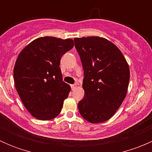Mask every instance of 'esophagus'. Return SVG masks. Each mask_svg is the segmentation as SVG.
<instances>
[{"label": "esophagus", "mask_w": 152, "mask_h": 152, "mask_svg": "<svg viewBox=\"0 0 152 152\" xmlns=\"http://www.w3.org/2000/svg\"><path fill=\"white\" fill-rule=\"evenodd\" d=\"M76 87H77V85H76V84H74V85H71V88L73 90H74Z\"/></svg>", "instance_id": "esophagus-1"}]
</instances>
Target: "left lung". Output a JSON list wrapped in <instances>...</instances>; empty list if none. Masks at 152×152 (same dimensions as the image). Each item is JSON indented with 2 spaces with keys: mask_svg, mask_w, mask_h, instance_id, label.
<instances>
[{
  "mask_svg": "<svg viewBox=\"0 0 152 152\" xmlns=\"http://www.w3.org/2000/svg\"><path fill=\"white\" fill-rule=\"evenodd\" d=\"M74 42L84 69L79 113L90 123H102L114 115L126 96L129 65L118 48L105 38H74Z\"/></svg>",
  "mask_w": 152,
  "mask_h": 152,
  "instance_id": "8db88e82",
  "label": "left lung"
}]
</instances>
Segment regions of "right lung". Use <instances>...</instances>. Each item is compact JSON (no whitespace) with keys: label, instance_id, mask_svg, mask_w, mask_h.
Instances as JSON below:
<instances>
[{"label":"right lung","instance_id":"obj_1","mask_svg":"<svg viewBox=\"0 0 152 152\" xmlns=\"http://www.w3.org/2000/svg\"><path fill=\"white\" fill-rule=\"evenodd\" d=\"M74 46L71 39L43 37L24 48L14 67L15 88L35 118L48 121L60 113L70 85L62 81L61 57Z\"/></svg>","mask_w":152,"mask_h":152}]
</instances>
